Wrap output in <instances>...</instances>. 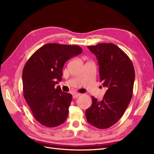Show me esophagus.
Wrapping results in <instances>:
<instances>
[{
	"label": "esophagus",
	"instance_id": "obj_1",
	"mask_svg": "<svg viewBox=\"0 0 154 154\" xmlns=\"http://www.w3.org/2000/svg\"><path fill=\"white\" fill-rule=\"evenodd\" d=\"M81 94H79V93H75V94H72V97L74 99H76L77 97H78L79 96H80Z\"/></svg>",
	"mask_w": 154,
	"mask_h": 154
}]
</instances>
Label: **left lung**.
<instances>
[{
    "label": "left lung",
    "instance_id": "left-lung-1",
    "mask_svg": "<svg viewBox=\"0 0 154 154\" xmlns=\"http://www.w3.org/2000/svg\"><path fill=\"white\" fill-rule=\"evenodd\" d=\"M96 56L100 80L107 88L103 99L92 97V104L86 109L88 122L98 129H107L120 120L132 97L135 72L129 57L113 43L88 46Z\"/></svg>",
    "mask_w": 154,
    "mask_h": 154
}]
</instances>
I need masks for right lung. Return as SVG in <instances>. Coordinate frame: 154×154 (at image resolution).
<instances>
[{
  "label": "right lung",
  "instance_id": "1",
  "mask_svg": "<svg viewBox=\"0 0 154 154\" xmlns=\"http://www.w3.org/2000/svg\"><path fill=\"white\" fill-rule=\"evenodd\" d=\"M78 45H45L26 62L22 72L25 99L37 121L48 128H55L66 121L72 95L59 86L66 61L82 54Z\"/></svg>",
  "mask_w": 154,
  "mask_h": 154
}]
</instances>
